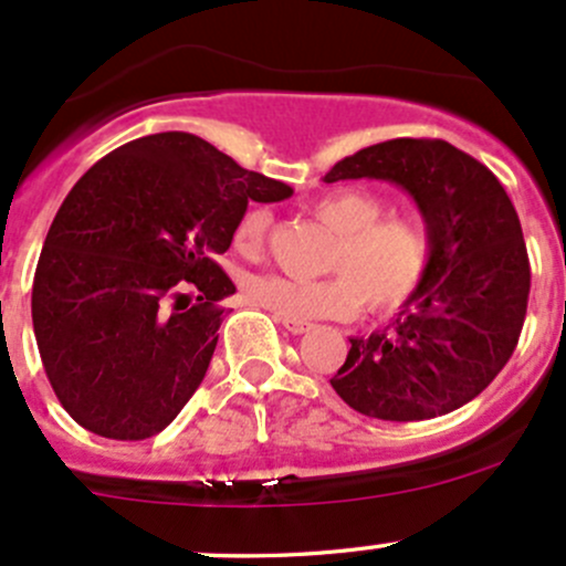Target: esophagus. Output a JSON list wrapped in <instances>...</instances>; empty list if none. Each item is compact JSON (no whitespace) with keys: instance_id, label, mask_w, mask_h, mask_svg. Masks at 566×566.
I'll return each mask as SVG.
<instances>
[{"instance_id":"esophagus-1","label":"esophagus","mask_w":566,"mask_h":566,"mask_svg":"<svg viewBox=\"0 0 566 566\" xmlns=\"http://www.w3.org/2000/svg\"><path fill=\"white\" fill-rule=\"evenodd\" d=\"M277 322H281L291 335H302V332H307L313 326L311 322H300V318H285V316H277Z\"/></svg>"}]
</instances>
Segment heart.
I'll list each match as a JSON object with an SVG mask.
<instances>
[{"label":"heart","instance_id":"heart-1","mask_svg":"<svg viewBox=\"0 0 566 566\" xmlns=\"http://www.w3.org/2000/svg\"><path fill=\"white\" fill-rule=\"evenodd\" d=\"M307 212L335 234L326 250V270L337 275L300 281L283 275H250L244 296L272 316L335 318L363 302L370 311H392L419 289L430 264V242L422 226L403 214H381V198L368 190H335L313 198ZM270 214L244 209L231 234L237 253L255 255L264 242Z\"/></svg>","mask_w":566,"mask_h":566}]
</instances>
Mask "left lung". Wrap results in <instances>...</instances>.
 Here are the masks:
<instances>
[{"label": "left lung", "instance_id": "1", "mask_svg": "<svg viewBox=\"0 0 566 566\" xmlns=\"http://www.w3.org/2000/svg\"><path fill=\"white\" fill-rule=\"evenodd\" d=\"M381 179L424 220L430 264L384 329L348 337L332 389L365 417L417 422L474 400L521 337L528 305L526 242L501 182L447 142L392 138L359 149L324 182Z\"/></svg>", "mask_w": 566, "mask_h": 566}]
</instances>
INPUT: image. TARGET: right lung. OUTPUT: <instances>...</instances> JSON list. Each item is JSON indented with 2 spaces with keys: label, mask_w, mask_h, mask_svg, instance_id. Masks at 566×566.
Here are the masks:
<instances>
[{
  "label": "right lung",
  "mask_w": 566,
  "mask_h": 566,
  "mask_svg": "<svg viewBox=\"0 0 566 566\" xmlns=\"http://www.w3.org/2000/svg\"><path fill=\"white\" fill-rule=\"evenodd\" d=\"M294 190L193 133H155L73 185L40 253L32 324L45 376L81 428L160 433L203 381L234 294L214 255L248 201Z\"/></svg>",
  "instance_id": "1"
}]
</instances>
